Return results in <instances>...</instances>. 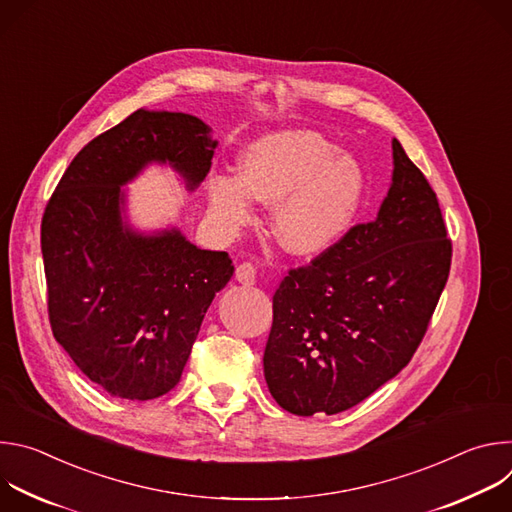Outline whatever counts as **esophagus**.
<instances>
[{"mask_svg": "<svg viewBox=\"0 0 512 512\" xmlns=\"http://www.w3.org/2000/svg\"><path fill=\"white\" fill-rule=\"evenodd\" d=\"M235 279H237L241 285H245V287L255 285V267H253L251 263H241V265H237V269H235Z\"/></svg>", "mask_w": 512, "mask_h": 512, "instance_id": "1", "label": "esophagus"}]
</instances>
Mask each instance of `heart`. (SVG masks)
Segmentation results:
<instances>
[{
	"instance_id": "heart-1",
	"label": "heart",
	"mask_w": 512,
	"mask_h": 512,
	"mask_svg": "<svg viewBox=\"0 0 512 512\" xmlns=\"http://www.w3.org/2000/svg\"><path fill=\"white\" fill-rule=\"evenodd\" d=\"M367 174L362 164L322 133L279 129L241 150L235 176L206 180L214 229L235 235L253 218V204L271 206L269 233L291 257L314 259L336 247L362 206Z\"/></svg>"
}]
</instances>
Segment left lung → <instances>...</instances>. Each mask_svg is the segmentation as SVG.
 Listing matches in <instances>:
<instances>
[{
	"instance_id": "obj_1",
	"label": "left lung",
	"mask_w": 512,
	"mask_h": 512,
	"mask_svg": "<svg viewBox=\"0 0 512 512\" xmlns=\"http://www.w3.org/2000/svg\"><path fill=\"white\" fill-rule=\"evenodd\" d=\"M377 218L352 227L273 296L263 373L285 411L334 415L397 377L448 281L452 243L437 196L393 139Z\"/></svg>"
}]
</instances>
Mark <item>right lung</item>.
<instances>
[{"label": "right lung", "mask_w": 512, "mask_h": 512, "mask_svg": "<svg viewBox=\"0 0 512 512\" xmlns=\"http://www.w3.org/2000/svg\"><path fill=\"white\" fill-rule=\"evenodd\" d=\"M216 145L194 115L137 109L85 145L46 206L52 334L111 397L148 401L178 385L204 314L235 271L225 251L196 247L174 225L135 227L123 186L166 166L194 192Z\"/></svg>", "instance_id": "obj_1"}]
</instances>
